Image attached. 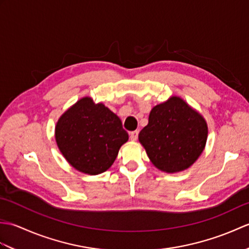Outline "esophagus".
Here are the masks:
<instances>
[{"label": "esophagus", "mask_w": 249, "mask_h": 249, "mask_svg": "<svg viewBox=\"0 0 249 249\" xmlns=\"http://www.w3.org/2000/svg\"><path fill=\"white\" fill-rule=\"evenodd\" d=\"M138 135H139V130H134L131 131V133L129 134V138L131 141H136L137 139H138Z\"/></svg>", "instance_id": "obj_1"}]
</instances>
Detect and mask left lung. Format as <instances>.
<instances>
[{
	"label": "left lung",
	"instance_id": "1",
	"mask_svg": "<svg viewBox=\"0 0 249 249\" xmlns=\"http://www.w3.org/2000/svg\"><path fill=\"white\" fill-rule=\"evenodd\" d=\"M208 125L197 111L173 96L151 110L139 141L156 168L173 173L185 170L202 153Z\"/></svg>",
	"mask_w": 249,
	"mask_h": 249
}]
</instances>
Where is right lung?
<instances>
[{
    "mask_svg": "<svg viewBox=\"0 0 249 249\" xmlns=\"http://www.w3.org/2000/svg\"><path fill=\"white\" fill-rule=\"evenodd\" d=\"M55 140L61 153L78 171L98 174L118 156L128 134L118 115L103 104L84 97L57 121Z\"/></svg>",
    "mask_w": 249,
    "mask_h": 249,
    "instance_id": "right-lung-1",
    "label": "right lung"
}]
</instances>
